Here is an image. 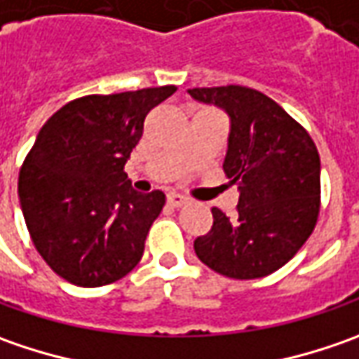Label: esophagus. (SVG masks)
I'll list each match as a JSON object with an SVG mask.
<instances>
[{
	"label": "esophagus",
	"instance_id": "1",
	"mask_svg": "<svg viewBox=\"0 0 359 359\" xmlns=\"http://www.w3.org/2000/svg\"><path fill=\"white\" fill-rule=\"evenodd\" d=\"M168 203L173 205V208H182V205H186L187 198L186 196H182V194H177V191H170L168 194Z\"/></svg>",
	"mask_w": 359,
	"mask_h": 359
}]
</instances>
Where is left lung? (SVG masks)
<instances>
[{
  "instance_id": "obj_1",
  "label": "left lung",
  "mask_w": 359,
  "mask_h": 359,
  "mask_svg": "<svg viewBox=\"0 0 359 359\" xmlns=\"http://www.w3.org/2000/svg\"><path fill=\"white\" fill-rule=\"evenodd\" d=\"M187 93L229 116L224 172L238 186V212L214 208L212 229L196 255L222 276L255 280L285 266L306 243L320 214V154L296 119L262 91L241 86Z\"/></svg>"
}]
</instances>
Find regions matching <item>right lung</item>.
I'll use <instances>...</instances> for the list:
<instances>
[{
  "label": "right lung",
  "instance_id": "obj_1",
  "mask_svg": "<svg viewBox=\"0 0 359 359\" xmlns=\"http://www.w3.org/2000/svg\"><path fill=\"white\" fill-rule=\"evenodd\" d=\"M175 86L86 95L46 121L20 170V203L35 250L63 280L100 287L144 255L163 191L140 194L123 172L145 116Z\"/></svg>",
  "mask_w": 359,
  "mask_h": 359
}]
</instances>
